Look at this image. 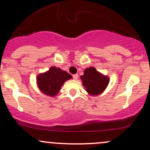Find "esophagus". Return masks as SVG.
Returning <instances> with one entry per match:
<instances>
[{"instance_id":"obj_1","label":"esophagus","mask_w":150,"mask_h":150,"mask_svg":"<svg viewBox=\"0 0 150 150\" xmlns=\"http://www.w3.org/2000/svg\"><path fill=\"white\" fill-rule=\"evenodd\" d=\"M73 77L74 80H77L78 79V75L77 74H75V75H73Z\"/></svg>"}]
</instances>
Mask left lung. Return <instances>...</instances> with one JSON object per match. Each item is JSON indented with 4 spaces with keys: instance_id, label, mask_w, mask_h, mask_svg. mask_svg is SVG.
Listing matches in <instances>:
<instances>
[{
    "instance_id": "8db88e82",
    "label": "left lung",
    "mask_w": 150,
    "mask_h": 150,
    "mask_svg": "<svg viewBox=\"0 0 150 150\" xmlns=\"http://www.w3.org/2000/svg\"><path fill=\"white\" fill-rule=\"evenodd\" d=\"M80 78L86 91L92 96L101 94L109 82V78L98 72L94 67L86 68Z\"/></svg>"
}]
</instances>
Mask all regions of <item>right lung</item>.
I'll return each mask as SVG.
<instances>
[{
    "label": "right lung",
    "instance_id": "add662e5",
    "mask_svg": "<svg viewBox=\"0 0 150 150\" xmlns=\"http://www.w3.org/2000/svg\"><path fill=\"white\" fill-rule=\"evenodd\" d=\"M71 75L61 68L52 66L48 71L39 74L37 82L41 92L46 95L54 97L57 95L61 86L65 81L72 78Z\"/></svg>",
    "mask_w": 150,
    "mask_h": 150
}]
</instances>
